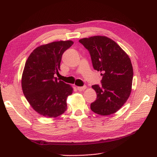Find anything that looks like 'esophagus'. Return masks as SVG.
I'll list each match as a JSON object with an SVG mask.
<instances>
[{
  "label": "esophagus",
  "instance_id": "34e87169",
  "mask_svg": "<svg viewBox=\"0 0 157 157\" xmlns=\"http://www.w3.org/2000/svg\"><path fill=\"white\" fill-rule=\"evenodd\" d=\"M86 88V86H77V90H78V91L80 92H82V91H84V90Z\"/></svg>",
  "mask_w": 157,
  "mask_h": 157
}]
</instances>
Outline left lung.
<instances>
[{"label": "left lung", "instance_id": "8db88e82", "mask_svg": "<svg viewBox=\"0 0 157 157\" xmlns=\"http://www.w3.org/2000/svg\"><path fill=\"white\" fill-rule=\"evenodd\" d=\"M79 42L89 51L95 70L103 76L101 86L93 85L97 99L90 105L98 115H110L126 103L132 92L133 67L129 56L105 36L83 38Z\"/></svg>", "mask_w": 157, "mask_h": 157}]
</instances>
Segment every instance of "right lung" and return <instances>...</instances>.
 <instances>
[{
  "instance_id": "1",
  "label": "right lung",
  "mask_w": 157,
  "mask_h": 157,
  "mask_svg": "<svg viewBox=\"0 0 157 157\" xmlns=\"http://www.w3.org/2000/svg\"><path fill=\"white\" fill-rule=\"evenodd\" d=\"M72 40H60L41 45L26 61L21 77V87L27 101L34 110L46 117H59L67 109V97L73 88L54 77L58 73L63 52Z\"/></svg>"
}]
</instances>
